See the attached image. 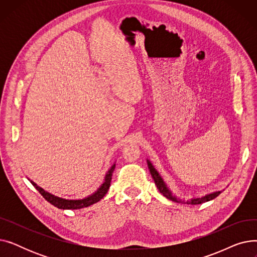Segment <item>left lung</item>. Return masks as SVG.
<instances>
[{"label": "left lung", "instance_id": "8db88e82", "mask_svg": "<svg viewBox=\"0 0 257 257\" xmlns=\"http://www.w3.org/2000/svg\"><path fill=\"white\" fill-rule=\"evenodd\" d=\"M148 167H149L150 173H151V175H152V178H153V180H154V182H155L157 188L159 190V192H160L161 194H163L165 197H167L168 199H170V200H172V201H175V202H179V200H178L177 198H175V197L171 194V192L168 190V187H167V185L165 184L164 180L161 179V177L159 176V174H158L157 171L154 169V167L152 166V164L150 163V161H148ZM220 194H221V192H217V193H213V194L207 195V196H205V197H203V198L194 199V200H191L190 202H187V204H193V205H195V204H201V203H203V202H207V201H210V200L214 199L215 197H218Z\"/></svg>", "mask_w": 257, "mask_h": 257}]
</instances>
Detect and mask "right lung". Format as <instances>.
Instances as JSON below:
<instances>
[{"instance_id": "obj_1", "label": "right lung", "mask_w": 257, "mask_h": 257, "mask_svg": "<svg viewBox=\"0 0 257 257\" xmlns=\"http://www.w3.org/2000/svg\"><path fill=\"white\" fill-rule=\"evenodd\" d=\"M114 168H115V165H113L111 167V169L108 171V174L106 175V177H105V181L101 185L99 190L94 194H92L91 196H89L85 199H82V200H64V199L55 197V196H53V195L47 193L46 191L43 190L42 187L37 186L34 182L31 181V183L35 186V188L39 192V194L42 195L48 202H50V203L55 207H57L59 209H80V208L87 207V206H90L94 203H97L98 201H100L106 195L108 190H109L112 173H113Z\"/></svg>"}]
</instances>
